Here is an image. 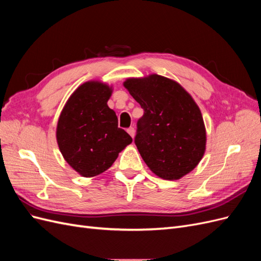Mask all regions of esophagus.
Returning a JSON list of instances; mask_svg holds the SVG:
<instances>
[{
    "label": "esophagus",
    "mask_w": 261,
    "mask_h": 261,
    "mask_svg": "<svg viewBox=\"0 0 261 261\" xmlns=\"http://www.w3.org/2000/svg\"><path fill=\"white\" fill-rule=\"evenodd\" d=\"M127 133L134 138V136H135V128H134V127H129V128L127 129Z\"/></svg>",
    "instance_id": "1"
}]
</instances>
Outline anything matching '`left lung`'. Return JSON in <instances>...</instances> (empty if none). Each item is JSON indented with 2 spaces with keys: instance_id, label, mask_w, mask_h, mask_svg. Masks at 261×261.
Returning a JSON list of instances; mask_svg holds the SVG:
<instances>
[{
  "instance_id": "1",
  "label": "left lung",
  "mask_w": 261,
  "mask_h": 261,
  "mask_svg": "<svg viewBox=\"0 0 261 261\" xmlns=\"http://www.w3.org/2000/svg\"><path fill=\"white\" fill-rule=\"evenodd\" d=\"M123 85L144 109L135 145L148 168L170 180L188 174L202 159L207 140L200 109L191 94L156 74L128 78Z\"/></svg>"
}]
</instances>
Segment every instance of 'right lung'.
<instances>
[{
    "mask_svg": "<svg viewBox=\"0 0 261 261\" xmlns=\"http://www.w3.org/2000/svg\"><path fill=\"white\" fill-rule=\"evenodd\" d=\"M112 87L97 81L81 85L63 108L57 126L62 155L84 177L107 171L132 137L117 127V117L108 101Z\"/></svg>",
    "mask_w": 261,
    "mask_h": 261,
    "instance_id": "add662e5",
    "label": "right lung"
}]
</instances>
